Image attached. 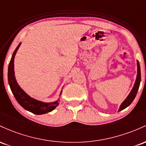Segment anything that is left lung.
Instances as JSON below:
<instances>
[{"label":"left lung","instance_id":"1","mask_svg":"<svg viewBox=\"0 0 146 146\" xmlns=\"http://www.w3.org/2000/svg\"><path fill=\"white\" fill-rule=\"evenodd\" d=\"M140 82H141V69H140V65L139 62L137 61V76L136 79V82H135V85H134L133 88H132V91L130 92V94L128 95V96L127 97V98L125 99V101L121 104V106H120L119 110V111H121V110H123L124 108L128 107L129 105L131 104V103L133 102V100H135V97H136L137 91L139 90V87L140 85Z\"/></svg>","mask_w":146,"mask_h":146}]
</instances>
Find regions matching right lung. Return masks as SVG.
I'll list each match as a JSON object with an SVG mask.
<instances>
[{
	"label": "right lung",
	"instance_id": "obj_1",
	"mask_svg": "<svg viewBox=\"0 0 146 146\" xmlns=\"http://www.w3.org/2000/svg\"><path fill=\"white\" fill-rule=\"evenodd\" d=\"M20 46H21V43L18 44V46L13 53L9 66H8V82H9L11 92H12L13 95H14L16 101L25 110H28V111L33 114H36V115H42V114L49 113L58 106L59 104L58 101L52 102V103H44V102L34 100L28 95H27L24 92V90L18 86L17 82H16L14 75V60L15 55H16ZM61 94L62 91L60 95H61Z\"/></svg>",
	"mask_w": 146,
	"mask_h": 146
}]
</instances>
